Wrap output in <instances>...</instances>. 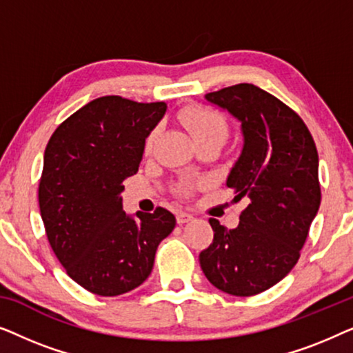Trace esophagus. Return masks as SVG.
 Returning <instances> with one entry per match:
<instances>
[{"label":"esophagus","mask_w":353,"mask_h":353,"mask_svg":"<svg viewBox=\"0 0 353 353\" xmlns=\"http://www.w3.org/2000/svg\"><path fill=\"white\" fill-rule=\"evenodd\" d=\"M192 219H194V216H192L191 214H188V212H183V210H180L176 214V221L180 225H183V223H188V221H191Z\"/></svg>","instance_id":"obj_1"}]
</instances>
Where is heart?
<instances>
[{
  "mask_svg": "<svg viewBox=\"0 0 353 353\" xmlns=\"http://www.w3.org/2000/svg\"><path fill=\"white\" fill-rule=\"evenodd\" d=\"M180 123L188 130L191 138L194 139L196 144L205 139H221L223 141L228 132L226 120L220 112L214 109L202 108V105H190L180 110L178 114ZM157 130H152L146 139V151H151L154 141H156ZM194 186V185H190Z\"/></svg>",
  "mask_w": 353,
  "mask_h": 353,
  "instance_id": "heart-1",
  "label": "heart"
}]
</instances>
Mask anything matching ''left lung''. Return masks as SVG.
<instances>
[{
  "mask_svg": "<svg viewBox=\"0 0 353 353\" xmlns=\"http://www.w3.org/2000/svg\"><path fill=\"white\" fill-rule=\"evenodd\" d=\"M241 123L243 149L226 186L249 204L233 230L210 219L214 241L199 254L216 289L248 297L281 281L301 257L320 209L318 152L303 120L250 83L205 94Z\"/></svg>",
  "mask_w": 353,
  "mask_h": 353,
  "instance_id": "8db88e82",
  "label": "left lung"
}]
</instances>
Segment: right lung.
Returning a JSON list of instances; mask_svg holds the SVG:
<instances>
[{
    "label": "right lung",
    "mask_w": 353,
    "mask_h": 353,
    "mask_svg": "<svg viewBox=\"0 0 353 353\" xmlns=\"http://www.w3.org/2000/svg\"><path fill=\"white\" fill-rule=\"evenodd\" d=\"M165 110V103L103 96L48 141L38 188L48 241L67 274L98 296H120L146 281L159 244L176 225L163 207L127 215L120 196Z\"/></svg>",
    "instance_id": "1"
}]
</instances>
